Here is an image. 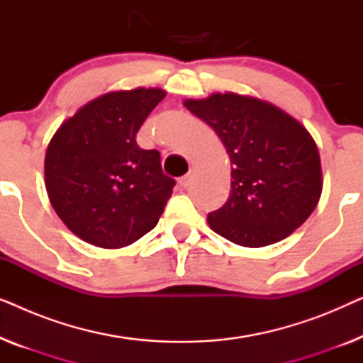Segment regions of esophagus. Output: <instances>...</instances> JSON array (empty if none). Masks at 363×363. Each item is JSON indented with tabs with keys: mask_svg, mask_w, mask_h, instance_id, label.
I'll return each instance as SVG.
<instances>
[{
	"mask_svg": "<svg viewBox=\"0 0 363 363\" xmlns=\"http://www.w3.org/2000/svg\"><path fill=\"white\" fill-rule=\"evenodd\" d=\"M178 183H180L182 188H188V186H190V185H191V173H188V175L182 177L180 182H178Z\"/></svg>",
	"mask_w": 363,
	"mask_h": 363,
	"instance_id": "esophagus-1",
	"label": "esophagus"
}]
</instances>
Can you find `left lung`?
<instances>
[{"mask_svg": "<svg viewBox=\"0 0 363 363\" xmlns=\"http://www.w3.org/2000/svg\"><path fill=\"white\" fill-rule=\"evenodd\" d=\"M231 162V191L208 225L235 245L262 247L297 230L319 203L320 155L299 121L261 99L235 92L188 99Z\"/></svg>", "mask_w": 363, "mask_h": 363, "instance_id": "obj_1", "label": "left lung"}]
</instances>
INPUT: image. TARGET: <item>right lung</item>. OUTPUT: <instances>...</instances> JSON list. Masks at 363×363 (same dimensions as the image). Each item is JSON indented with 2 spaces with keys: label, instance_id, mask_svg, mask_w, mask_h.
I'll use <instances>...</instances> for the list:
<instances>
[{
  "label": "right lung",
  "instance_id": "add662e5",
  "mask_svg": "<svg viewBox=\"0 0 363 363\" xmlns=\"http://www.w3.org/2000/svg\"><path fill=\"white\" fill-rule=\"evenodd\" d=\"M167 96L157 87L107 92L54 133L44 160L49 201L89 245L118 250L153 230L175 180L160 153L137 145V132Z\"/></svg>",
  "mask_w": 363,
  "mask_h": 363
}]
</instances>
